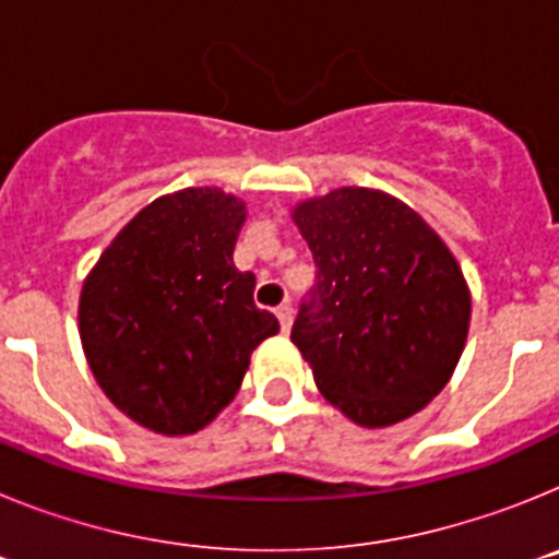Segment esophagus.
<instances>
[{
	"label": "esophagus",
	"instance_id": "1",
	"mask_svg": "<svg viewBox=\"0 0 559 559\" xmlns=\"http://www.w3.org/2000/svg\"><path fill=\"white\" fill-rule=\"evenodd\" d=\"M276 319H280V324H283V333H288L290 322H294V305L290 302L280 305V308H276Z\"/></svg>",
	"mask_w": 559,
	"mask_h": 559
}]
</instances>
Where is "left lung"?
Segmentation results:
<instances>
[{"label":"left lung","instance_id":"1","mask_svg":"<svg viewBox=\"0 0 559 559\" xmlns=\"http://www.w3.org/2000/svg\"><path fill=\"white\" fill-rule=\"evenodd\" d=\"M294 221L316 285L290 341L324 397L367 428L412 417L445 389L471 324L456 260L412 206L367 187L305 201Z\"/></svg>","mask_w":559,"mask_h":559}]
</instances>
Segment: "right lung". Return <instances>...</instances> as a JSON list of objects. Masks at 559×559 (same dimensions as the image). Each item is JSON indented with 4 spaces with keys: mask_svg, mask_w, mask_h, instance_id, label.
Returning <instances> with one entry per match:
<instances>
[{
    "mask_svg": "<svg viewBox=\"0 0 559 559\" xmlns=\"http://www.w3.org/2000/svg\"><path fill=\"white\" fill-rule=\"evenodd\" d=\"M246 206L212 187L156 199L114 237L81 294V341L122 414L167 437L195 433L240 389L249 355L280 330L235 269Z\"/></svg>",
    "mask_w": 559,
    "mask_h": 559,
    "instance_id": "add662e5",
    "label": "right lung"
}]
</instances>
